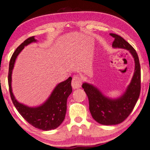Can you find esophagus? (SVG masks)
<instances>
[{"label":"esophagus","mask_w":150,"mask_h":150,"mask_svg":"<svg viewBox=\"0 0 150 150\" xmlns=\"http://www.w3.org/2000/svg\"><path fill=\"white\" fill-rule=\"evenodd\" d=\"M81 78L79 76H74L73 77L72 82H71V86L73 89H77L81 87Z\"/></svg>","instance_id":"esophagus-1"}]
</instances>
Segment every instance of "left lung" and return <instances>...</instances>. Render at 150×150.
Instances as JSON below:
<instances>
[{"label":"left lung","instance_id":"left-lung-1","mask_svg":"<svg viewBox=\"0 0 150 150\" xmlns=\"http://www.w3.org/2000/svg\"><path fill=\"white\" fill-rule=\"evenodd\" d=\"M113 48L124 49L129 51L134 61V71L131 83L125 92L117 98L105 96L98 88L84 82L82 87L89 100V109L92 118L99 124L105 125L119 124L127 118L135 106L140 92V66L138 54L129 43L115 34Z\"/></svg>","mask_w":150,"mask_h":150}]
</instances>
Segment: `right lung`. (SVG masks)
I'll use <instances>...</instances> for the list:
<instances>
[{
    "label": "right lung",
    "mask_w": 150,
    "mask_h": 150,
    "mask_svg": "<svg viewBox=\"0 0 150 150\" xmlns=\"http://www.w3.org/2000/svg\"><path fill=\"white\" fill-rule=\"evenodd\" d=\"M37 42L35 36L28 38L16 49L11 56L9 64V90L14 106L26 121L36 128L43 131H50L57 128L65 119L67 99L72 92V78L69 77L67 80L58 83L47 100L37 107H29L19 102L15 98L11 88V75L17 56L25 47Z\"/></svg>",
    "instance_id": "right-lung-1"
}]
</instances>
